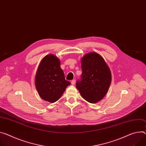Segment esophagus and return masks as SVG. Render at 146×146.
I'll return each instance as SVG.
<instances>
[{"instance_id":"1","label":"esophagus","mask_w":146,"mask_h":146,"mask_svg":"<svg viewBox=\"0 0 146 146\" xmlns=\"http://www.w3.org/2000/svg\"><path fill=\"white\" fill-rule=\"evenodd\" d=\"M75 82H76V80H72V82H71V84H72V85H74V84H75Z\"/></svg>"}]
</instances>
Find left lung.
Instances as JSON below:
<instances>
[{
    "mask_svg": "<svg viewBox=\"0 0 146 146\" xmlns=\"http://www.w3.org/2000/svg\"><path fill=\"white\" fill-rule=\"evenodd\" d=\"M82 74L76 82V88L82 97L94 104L107 93L112 77L111 70L102 57L96 52L85 55L82 59Z\"/></svg>",
    "mask_w": 146,
    "mask_h": 146,
    "instance_id": "1",
    "label": "left lung"
}]
</instances>
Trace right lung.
<instances>
[{"label": "right lung", "mask_w": 146, "mask_h": 146, "mask_svg": "<svg viewBox=\"0 0 146 146\" xmlns=\"http://www.w3.org/2000/svg\"><path fill=\"white\" fill-rule=\"evenodd\" d=\"M60 65V62L56 56L48 55L41 60L35 76V87L39 96L51 103L58 101L70 84L65 80Z\"/></svg>", "instance_id": "1"}]
</instances>
